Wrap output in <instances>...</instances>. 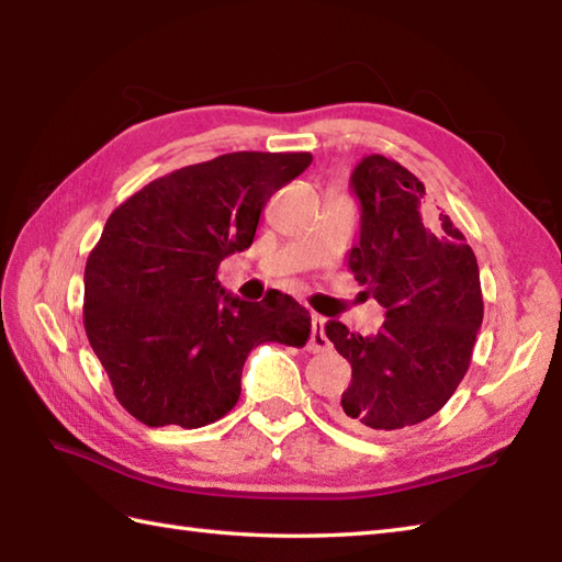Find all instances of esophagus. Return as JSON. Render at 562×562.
<instances>
[{
  "mask_svg": "<svg viewBox=\"0 0 562 562\" xmlns=\"http://www.w3.org/2000/svg\"><path fill=\"white\" fill-rule=\"evenodd\" d=\"M312 321H314V330H312V340H308V352H326V350H330V342H328L326 333H324L326 318L314 314Z\"/></svg>",
  "mask_w": 562,
  "mask_h": 562,
  "instance_id": "34e87169",
  "label": "esophagus"
}]
</instances>
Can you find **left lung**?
I'll return each mask as SVG.
<instances>
[{
  "label": "left lung",
  "mask_w": 562,
  "mask_h": 562,
  "mask_svg": "<svg viewBox=\"0 0 562 562\" xmlns=\"http://www.w3.org/2000/svg\"><path fill=\"white\" fill-rule=\"evenodd\" d=\"M350 188L362 217L348 266L386 318L374 336L326 324L352 367L336 413L360 432H393L441 411L469 372L483 324L481 272L449 214L425 207V186L398 161L364 157Z\"/></svg>",
  "instance_id": "8db88e82"
}]
</instances>
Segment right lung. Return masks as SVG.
<instances>
[{
	"mask_svg": "<svg viewBox=\"0 0 562 562\" xmlns=\"http://www.w3.org/2000/svg\"><path fill=\"white\" fill-rule=\"evenodd\" d=\"M308 164V151L222 154L157 178L105 222L83 270V328L139 423L220 420L241 396L256 345H306L312 318L300 302L278 290L244 302L217 270L254 244L266 202Z\"/></svg>",
	"mask_w": 562,
	"mask_h": 562,
	"instance_id": "right-lung-1",
	"label": "right lung"
}]
</instances>
